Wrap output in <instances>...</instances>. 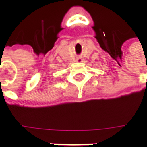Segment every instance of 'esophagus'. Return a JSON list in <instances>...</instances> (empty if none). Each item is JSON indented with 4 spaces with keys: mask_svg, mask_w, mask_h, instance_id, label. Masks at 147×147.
I'll return each mask as SVG.
<instances>
[{
    "mask_svg": "<svg viewBox=\"0 0 147 147\" xmlns=\"http://www.w3.org/2000/svg\"><path fill=\"white\" fill-rule=\"evenodd\" d=\"M83 61H84V59L82 58H76V62H77V63H83Z\"/></svg>",
    "mask_w": 147,
    "mask_h": 147,
    "instance_id": "34e87169",
    "label": "esophagus"
}]
</instances>
